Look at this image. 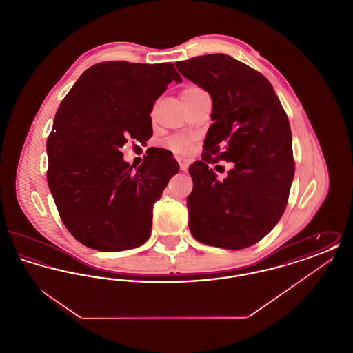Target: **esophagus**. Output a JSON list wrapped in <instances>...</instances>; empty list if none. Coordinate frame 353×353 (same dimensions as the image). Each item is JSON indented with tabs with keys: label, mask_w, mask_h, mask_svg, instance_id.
Masks as SVG:
<instances>
[{
	"label": "esophagus",
	"mask_w": 353,
	"mask_h": 353,
	"mask_svg": "<svg viewBox=\"0 0 353 353\" xmlns=\"http://www.w3.org/2000/svg\"><path fill=\"white\" fill-rule=\"evenodd\" d=\"M177 161H179L180 169H181L183 172H186L188 168H189V161H188V160H185V159H177Z\"/></svg>",
	"instance_id": "34e87169"
}]
</instances>
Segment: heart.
<instances>
[{
  "instance_id": "heart-1",
  "label": "heart",
  "mask_w": 353,
  "mask_h": 353,
  "mask_svg": "<svg viewBox=\"0 0 353 353\" xmlns=\"http://www.w3.org/2000/svg\"><path fill=\"white\" fill-rule=\"evenodd\" d=\"M201 92H205L201 87L192 84V85L185 87L184 90L181 91V98H183L184 101H188V99H190L194 95H199ZM167 145H168L172 151L177 152V153H189V152L192 151V148H193L192 141L189 139H186V137H183V136L170 137L168 143H167Z\"/></svg>"
}]
</instances>
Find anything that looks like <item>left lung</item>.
<instances>
[{"label":"left lung","instance_id":"left-lung-1","mask_svg":"<svg viewBox=\"0 0 353 353\" xmlns=\"http://www.w3.org/2000/svg\"><path fill=\"white\" fill-rule=\"evenodd\" d=\"M179 71L213 101L201 161L189 173V229L201 243L241 250L259 242L285 213L295 173L285 110L269 81L225 54L177 62ZM233 161L219 182L209 163Z\"/></svg>","mask_w":353,"mask_h":353}]
</instances>
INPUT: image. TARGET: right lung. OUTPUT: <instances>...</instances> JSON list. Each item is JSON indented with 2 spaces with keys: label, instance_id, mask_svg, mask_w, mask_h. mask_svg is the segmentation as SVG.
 <instances>
[{
  "label": "right lung",
  "instance_id": "right-lung-1",
  "mask_svg": "<svg viewBox=\"0 0 353 353\" xmlns=\"http://www.w3.org/2000/svg\"><path fill=\"white\" fill-rule=\"evenodd\" d=\"M172 81L181 77L170 62H101L61 101L48 137V184L62 222L84 246L121 252L150 238L153 205L180 168L156 153L134 169L120 148L151 137L153 104Z\"/></svg>",
  "mask_w": 353,
  "mask_h": 353
}]
</instances>
